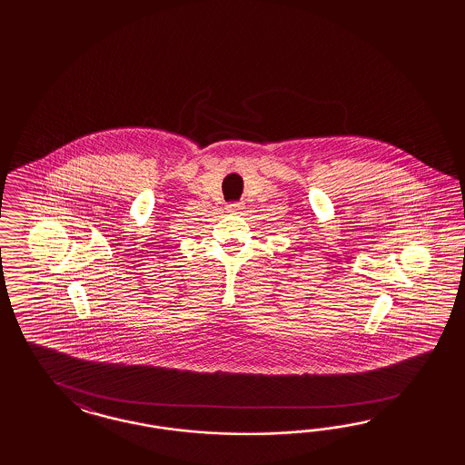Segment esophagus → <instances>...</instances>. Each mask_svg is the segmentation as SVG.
<instances>
[{"instance_id":"esophagus-1","label":"esophagus","mask_w":465,"mask_h":465,"mask_svg":"<svg viewBox=\"0 0 465 465\" xmlns=\"http://www.w3.org/2000/svg\"><path fill=\"white\" fill-rule=\"evenodd\" d=\"M243 208V203H232V204H228V212H240Z\"/></svg>"}]
</instances>
